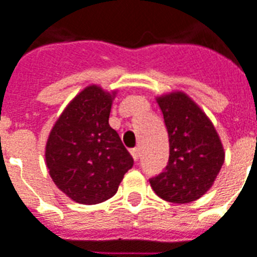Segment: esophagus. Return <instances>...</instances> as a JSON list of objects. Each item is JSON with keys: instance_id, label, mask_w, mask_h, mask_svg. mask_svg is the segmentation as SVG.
<instances>
[{"instance_id": "obj_1", "label": "esophagus", "mask_w": 257, "mask_h": 257, "mask_svg": "<svg viewBox=\"0 0 257 257\" xmlns=\"http://www.w3.org/2000/svg\"><path fill=\"white\" fill-rule=\"evenodd\" d=\"M130 153H131V156H133V158H134L136 161H138V158H140V156H141L140 148H134V149H131Z\"/></svg>"}]
</instances>
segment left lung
Returning <instances> with one entry per match:
<instances>
[{
  "label": "left lung",
  "mask_w": 257,
  "mask_h": 257,
  "mask_svg": "<svg viewBox=\"0 0 257 257\" xmlns=\"http://www.w3.org/2000/svg\"><path fill=\"white\" fill-rule=\"evenodd\" d=\"M169 138L165 169L150 177V186L164 200L188 203L213 186L225 153L213 123L183 92L158 97Z\"/></svg>",
  "instance_id": "left-lung-1"
}]
</instances>
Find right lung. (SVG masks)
<instances>
[{
    "label": "right lung",
    "instance_id": "add662e5",
    "mask_svg": "<svg viewBox=\"0 0 257 257\" xmlns=\"http://www.w3.org/2000/svg\"><path fill=\"white\" fill-rule=\"evenodd\" d=\"M115 93L90 85L71 100L46 145V164L59 190L81 204L116 194L134 160L108 123Z\"/></svg>",
    "mask_w": 257,
    "mask_h": 257
}]
</instances>
